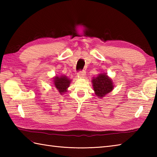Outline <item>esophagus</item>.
Instances as JSON below:
<instances>
[{
    "instance_id": "esophagus-1",
    "label": "esophagus",
    "mask_w": 157,
    "mask_h": 157,
    "mask_svg": "<svg viewBox=\"0 0 157 157\" xmlns=\"http://www.w3.org/2000/svg\"><path fill=\"white\" fill-rule=\"evenodd\" d=\"M78 75L80 78H82V77H84L86 75V71L84 70H82V71H79L78 73Z\"/></svg>"
}]
</instances>
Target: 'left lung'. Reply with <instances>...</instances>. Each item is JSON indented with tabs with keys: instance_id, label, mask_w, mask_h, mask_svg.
Instances as JSON below:
<instances>
[{
	"instance_id": "left-lung-1",
	"label": "left lung",
	"mask_w": 157,
	"mask_h": 157,
	"mask_svg": "<svg viewBox=\"0 0 157 157\" xmlns=\"http://www.w3.org/2000/svg\"><path fill=\"white\" fill-rule=\"evenodd\" d=\"M92 82L96 95L101 98L111 92L113 89L112 80L106 75V73L98 75L96 78H93Z\"/></svg>"
}]
</instances>
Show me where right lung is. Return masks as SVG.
<instances>
[{
	"label": "right lung",
	"instance_id": "obj_1",
	"mask_svg": "<svg viewBox=\"0 0 157 157\" xmlns=\"http://www.w3.org/2000/svg\"><path fill=\"white\" fill-rule=\"evenodd\" d=\"M70 81L66 76L55 77L54 78V84L56 88H57L60 94L67 92V89L70 84Z\"/></svg>",
	"mask_w": 157,
	"mask_h": 157
}]
</instances>
